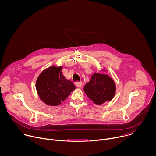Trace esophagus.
<instances>
[{
  "mask_svg": "<svg viewBox=\"0 0 156 156\" xmlns=\"http://www.w3.org/2000/svg\"><path fill=\"white\" fill-rule=\"evenodd\" d=\"M76 86L78 87H81V86H82V82H79V81L76 82Z\"/></svg>",
  "mask_w": 156,
  "mask_h": 156,
  "instance_id": "esophagus-1",
  "label": "esophagus"
}]
</instances>
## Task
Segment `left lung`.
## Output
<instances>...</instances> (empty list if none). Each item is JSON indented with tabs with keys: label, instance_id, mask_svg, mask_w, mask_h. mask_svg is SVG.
<instances>
[{
	"label": "left lung",
	"instance_id": "left-lung-1",
	"mask_svg": "<svg viewBox=\"0 0 156 156\" xmlns=\"http://www.w3.org/2000/svg\"><path fill=\"white\" fill-rule=\"evenodd\" d=\"M87 96L96 104L112 100L115 93V84L108 75L95 73L84 86Z\"/></svg>",
	"mask_w": 156,
	"mask_h": 156
}]
</instances>
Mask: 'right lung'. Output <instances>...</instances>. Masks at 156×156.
<instances>
[{"label":"right lung","instance_id":"1","mask_svg":"<svg viewBox=\"0 0 156 156\" xmlns=\"http://www.w3.org/2000/svg\"><path fill=\"white\" fill-rule=\"evenodd\" d=\"M62 70V66H51L44 70L37 79V94L49 105L60 104L75 89L73 83L64 77Z\"/></svg>","mask_w":156,"mask_h":156}]
</instances>
